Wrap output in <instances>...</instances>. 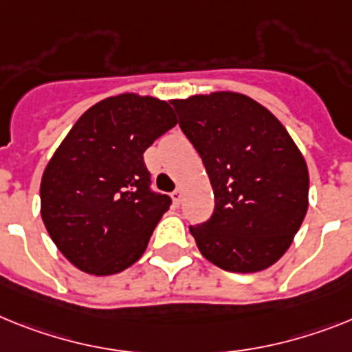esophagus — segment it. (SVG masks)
I'll use <instances>...</instances> for the list:
<instances>
[{
	"label": "esophagus",
	"instance_id": "obj_1",
	"mask_svg": "<svg viewBox=\"0 0 352 352\" xmlns=\"http://www.w3.org/2000/svg\"><path fill=\"white\" fill-rule=\"evenodd\" d=\"M171 200H173V204H175V206H179L182 200V190L173 191V193H171Z\"/></svg>",
	"mask_w": 352,
	"mask_h": 352
}]
</instances>
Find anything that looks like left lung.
<instances>
[{
	"instance_id": "8db88e82",
	"label": "left lung",
	"mask_w": 352,
	"mask_h": 352,
	"mask_svg": "<svg viewBox=\"0 0 352 352\" xmlns=\"http://www.w3.org/2000/svg\"><path fill=\"white\" fill-rule=\"evenodd\" d=\"M171 103L214 195L212 217L190 227L200 254L240 274L272 267L290 249L308 211L309 173L299 146L247 94L217 91Z\"/></svg>"
}]
</instances>
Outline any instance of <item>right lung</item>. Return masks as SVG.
<instances>
[{"instance_id":"add662e5","label":"right lung","mask_w":352,"mask_h":352,"mask_svg":"<svg viewBox=\"0 0 352 352\" xmlns=\"http://www.w3.org/2000/svg\"><path fill=\"white\" fill-rule=\"evenodd\" d=\"M177 118L155 96H109L82 114L41 179V217L64 258L93 276L134 265L170 209L150 191L143 153Z\"/></svg>"}]
</instances>
